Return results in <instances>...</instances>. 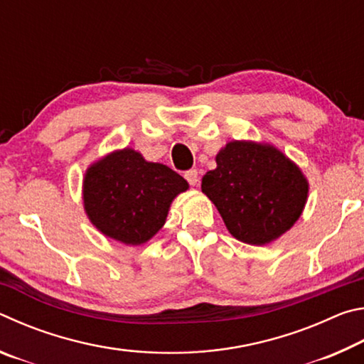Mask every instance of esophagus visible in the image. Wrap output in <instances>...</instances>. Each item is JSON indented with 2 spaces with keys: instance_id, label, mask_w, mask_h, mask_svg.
Returning a JSON list of instances; mask_svg holds the SVG:
<instances>
[{
  "instance_id": "esophagus-1",
  "label": "esophagus",
  "mask_w": 364,
  "mask_h": 364,
  "mask_svg": "<svg viewBox=\"0 0 364 364\" xmlns=\"http://www.w3.org/2000/svg\"><path fill=\"white\" fill-rule=\"evenodd\" d=\"M184 178H186V181L191 186H196V184L199 183V173H197V170H188L186 173H184Z\"/></svg>"
}]
</instances>
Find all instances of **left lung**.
<instances>
[{
  "mask_svg": "<svg viewBox=\"0 0 364 364\" xmlns=\"http://www.w3.org/2000/svg\"><path fill=\"white\" fill-rule=\"evenodd\" d=\"M205 193L234 237L263 245L291 230L304 210L308 183L273 146L232 141L202 178Z\"/></svg>",
  "mask_w": 364,
  "mask_h": 364,
  "instance_id": "8db88e82",
  "label": "left lung"
}]
</instances>
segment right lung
I'll use <instances>...</instances> for the list:
<instances>
[{
	"label": "right lung",
	"mask_w": 364,
	"mask_h": 364,
	"mask_svg": "<svg viewBox=\"0 0 364 364\" xmlns=\"http://www.w3.org/2000/svg\"><path fill=\"white\" fill-rule=\"evenodd\" d=\"M188 188L167 165L146 162L139 152L123 149L86 171L85 210L102 234L138 245L164 226L171 200Z\"/></svg>",
	"instance_id": "1"
}]
</instances>
